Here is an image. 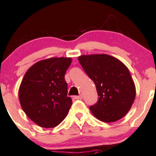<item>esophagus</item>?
<instances>
[{
    "label": "esophagus",
    "mask_w": 156,
    "mask_h": 156,
    "mask_svg": "<svg viewBox=\"0 0 156 156\" xmlns=\"http://www.w3.org/2000/svg\"><path fill=\"white\" fill-rule=\"evenodd\" d=\"M74 98L76 100H81L82 98H83V97H82V95H78V96H75Z\"/></svg>",
    "instance_id": "34e87169"
}]
</instances>
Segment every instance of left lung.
<instances>
[{
	"label": "left lung",
	"instance_id": "left-lung-1",
	"mask_svg": "<svg viewBox=\"0 0 156 156\" xmlns=\"http://www.w3.org/2000/svg\"><path fill=\"white\" fill-rule=\"evenodd\" d=\"M78 61L94 81L99 96L95 104L89 107L94 117L105 122L122 119L136 98L135 84L128 67L107 54L83 55Z\"/></svg>",
	"mask_w": 156,
	"mask_h": 156
}]
</instances>
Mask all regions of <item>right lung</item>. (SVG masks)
I'll list each match as a JSON object with an SVG mask.
<instances>
[{"label":"right lung","instance_id":"add662e5","mask_svg":"<svg viewBox=\"0 0 156 156\" xmlns=\"http://www.w3.org/2000/svg\"><path fill=\"white\" fill-rule=\"evenodd\" d=\"M71 62L67 57L39 61L23 77L20 103L27 117L39 126L54 128L67 117L72 99L67 97L64 75Z\"/></svg>","mask_w":156,"mask_h":156}]
</instances>
